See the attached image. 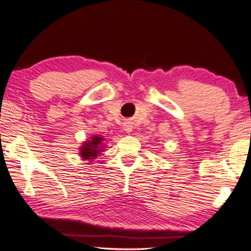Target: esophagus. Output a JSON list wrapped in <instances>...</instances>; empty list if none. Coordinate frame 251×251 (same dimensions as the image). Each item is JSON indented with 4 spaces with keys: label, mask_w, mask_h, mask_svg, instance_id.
Returning a JSON list of instances; mask_svg holds the SVG:
<instances>
[{
    "label": "esophagus",
    "mask_w": 251,
    "mask_h": 251,
    "mask_svg": "<svg viewBox=\"0 0 251 251\" xmlns=\"http://www.w3.org/2000/svg\"><path fill=\"white\" fill-rule=\"evenodd\" d=\"M132 129H133V126L131 122H126L125 125H123V130H125L126 133H130L131 131H132Z\"/></svg>",
    "instance_id": "obj_1"
}]
</instances>
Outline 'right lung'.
I'll list each match as a JSON object with an SVG mask.
<instances>
[{
	"label": "right lung",
	"mask_w": 251,
	"mask_h": 251,
	"mask_svg": "<svg viewBox=\"0 0 251 251\" xmlns=\"http://www.w3.org/2000/svg\"><path fill=\"white\" fill-rule=\"evenodd\" d=\"M105 148L104 145V138L101 134H94L88 140L84 141L79 147V156L83 160H87L88 164H92L96 157L101 155V152Z\"/></svg>",
	"instance_id": "obj_1"
}]
</instances>
